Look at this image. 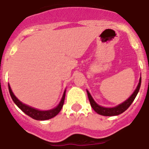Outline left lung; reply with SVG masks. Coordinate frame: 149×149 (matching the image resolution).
<instances>
[{
  "label": "left lung",
  "instance_id": "1",
  "mask_svg": "<svg viewBox=\"0 0 149 149\" xmlns=\"http://www.w3.org/2000/svg\"><path fill=\"white\" fill-rule=\"evenodd\" d=\"M141 79L140 78L139 83V85H138L137 88L135 89L133 93L132 94L131 96L128 100H125V102H123V103L119 104L118 106H116V107H112V108H106V107H102V106H100V105H98L94 101V100L93 99V97H92V95L89 93V91L86 90L87 95H88V98H89V102H90L92 108L93 109L94 111L97 112L98 114L105 116H118V115L123 113V112H125L127 109L129 108V106H131V104L132 103V102L134 101L135 97H136L139 91L140 86H141Z\"/></svg>",
  "mask_w": 149,
  "mask_h": 149
}]
</instances>
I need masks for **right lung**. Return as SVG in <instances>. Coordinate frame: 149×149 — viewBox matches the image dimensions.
<instances>
[{
	"instance_id": "1",
	"label": "right lung",
	"mask_w": 149,
	"mask_h": 149,
	"mask_svg": "<svg viewBox=\"0 0 149 149\" xmlns=\"http://www.w3.org/2000/svg\"><path fill=\"white\" fill-rule=\"evenodd\" d=\"M8 89H9L10 94V96H11L12 100L14 101V103L17 105V106L22 110L23 112L26 114L27 116H29L30 117L33 118V119H36V120H47V119H49V118H54V116H56V115L60 112L61 109L63 108V106L64 100H65V95H66V91L64 92L63 95L62 100L60 101V102L59 103L56 108L53 109L47 110V111H41V110L36 109H33L32 107L29 106H26L25 104L22 103L20 102V100H18L17 98L16 97L14 94L13 93L11 89H10V85H8Z\"/></svg>"
}]
</instances>
